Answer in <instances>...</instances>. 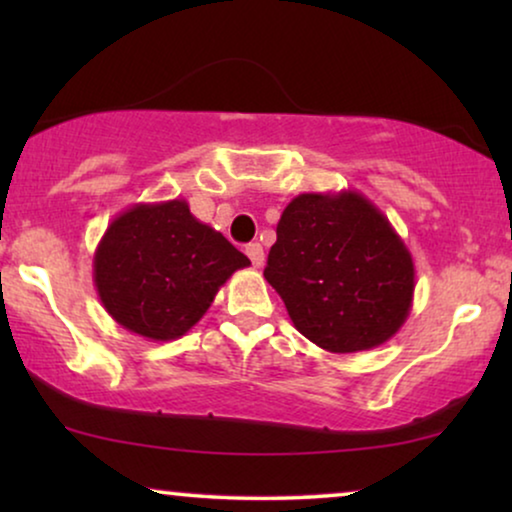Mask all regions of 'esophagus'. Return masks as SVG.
I'll use <instances>...</instances> for the list:
<instances>
[{"label": "esophagus", "instance_id": "esophagus-1", "mask_svg": "<svg viewBox=\"0 0 512 512\" xmlns=\"http://www.w3.org/2000/svg\"><path fill=\"white\" fill-rule=\"evenodd\" d=\"M244 251H247V256L251 258V263H254V268H263L265 263V254H263V247L258 242H251L244 247Z\"/></svg>", "mask_w": 512, "mask_h": 512}]
</instances>
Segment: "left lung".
Segmentation results:
<instances>
[{
	"instance_id": "8db88e82",
	"label": "left lung",
	"mask_w": 512,
	"mask_h": 512,
	"mask_svg": "<svg viewBox=\"0 0 512 512\" xmlns=\"http://www.w3.org/2000/svg\"><path fill=\"white\" fill-rule=\"evenodd\" d=\"M263 275L293 326L333 354L394 338L415 296L408 247L359 191L293 198L277 223Z\"/></svg>"
}]
</instances>
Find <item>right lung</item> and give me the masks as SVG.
<instances>
[{"instance_id": "right-lung-1", "label": "right lung", "mask_w": 512, "mask_h": 512, "mask_svg": "<svg viewBox=\"0 0 512 512\" xmlns=\"http://www.w3.org/2000/svg\"><path fill=\"white\" fill-rule=\"evenodd\" d=\"M247 265L242 251L177 198L118 214L95 249L93 279L116 324L167 342L191 331L230 275Z\"/></svg>"}]
</instances>
